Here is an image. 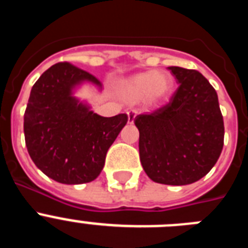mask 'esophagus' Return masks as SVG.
Here are the masks:
<instances>
[{"instance_id":"34e87169","label":"esophagus","mask_w":248,"mask_h":248,"mask_svg":"<svg viewBox=\"0 0 248 248\" xmlns=\"http://www.w3.org/2000/svg\"><path fill=\"white\" fill-rule=\"evenodd\" d=\"M137 113L138 111L135 110V109H130V110H128L126 111V114H128V122L130 123H134V119H135V117H137Z\"/></svg>"}]
</instances>
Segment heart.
Segmentation results:
<instances>
[{
    "label": "heart",
    "mask_w": 248,
    "mask_h": 248,
    "mask_svg": "<svg viewBox=\"0 0 248 248\" xmlns=\"http://www.w3.org/2000/svg\"><path fill=\"white\" fill-rule=\"evenodd\" d=\"M171 88L172 78L168 73L149 71L126 79L120 87V94L131 103L139 102L145 97L149 103H156L164 99Z\"/></svg>",
    "instance_id": "b5f03b06"
}]
</instances>
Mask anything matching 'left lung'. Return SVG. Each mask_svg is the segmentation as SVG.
Segmentation results:
<instances>
[{
  "mask_svg": "<svg viewBox=\"0 0 248 248\" xmlns=\"http://www.w3.org/2000/svg\"><path fill=\"white\" fill-rule=\"evenodd\" d=\"M179 87L169 103L134 119L140 161L151 180L189 185L214 168L225 126L217 93L200 72L169 67Z\"/></svg>",
  "mask_w": 248,
  "mask_h": 248,
  "instance_id": "8db88e82",
  "label": "left lung"
}]
</instances>
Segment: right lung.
<instances>
[{
  "instance_id": "1",
  "label": "right lung",
  "mask_w": 248,
  "mask_h": 248,
  "mask_svg": "<svg viewBox=\"0 0 248 248\" xmlns=\"http://www.w3.org/2000/svg\"><path fill=\"white\" fill-rule=\"evenodd\" d=\"M99 80L61 62L48 68L32 87L25 111V140L37 168L67 185L91 183L104 168L107 151L128 122L126 114L105 118L72 97L80 82Z\"/></svg>"
}]
</instances>
